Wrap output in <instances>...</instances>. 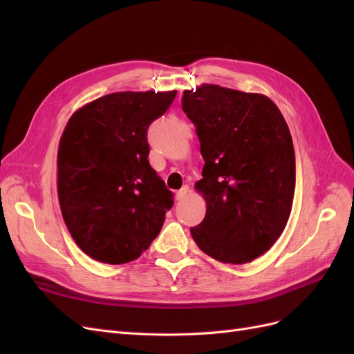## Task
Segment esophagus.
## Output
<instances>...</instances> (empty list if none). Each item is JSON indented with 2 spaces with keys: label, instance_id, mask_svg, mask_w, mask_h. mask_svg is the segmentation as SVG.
Segmentation results:
<instances>
[{
  "label": "esophagus",
  "instance_id": "1",
  "mask_svg": "<svg viewBox=\"0 0 354 354\" xmlns=\"http://www.w3.org/2000/svg\"><path fill=\"white\" fill-rule=\"evenodd\" d=\"M189 192H190V187L189 186H183L181 187L177 194H176V198L180 201V199H185L187 195H189Z\"/></svg>",
  "mask_w": 354,
  "mask_h": 354
}]
</instances>
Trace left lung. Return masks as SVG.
<instances>
[{
	"mask_svg": "<svg viewBox=\"0 0 354 354\" xmlns=\"http://www.w3.org/2000/svg\"><path fill=\"white\" fill-rule=\"evenodd\" d=\"M205 160L195 189L205 218L190 227L207 255L245 264L272 248L292 208L295 153L277 106L264 94L202 84L183 93Z\"/></svg>",
	"mask_w": 354,
	"mask_h": 354,
	"instance_id": "left-lung-1",
	"label": "left lung"
}]
</instances>
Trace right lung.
I'll return each mask as SVG.
<instances>
[{"label": "right lung", "instance_id": "1", "mask_svg": "<svg viewBox=\"0 0 354 354\" xmlns=\"http://www.w3.org/2000/svg\"><path fill=\"white\" fill-rule=\"evenodd\" d=\"M177 91H120L84 104L57 152V195L75 243L108 264L133 261L151 246L173 194L149 165L146 133Z\"/></svg>", "mask_w": 354, "mask_h": 354}]
</instances>
